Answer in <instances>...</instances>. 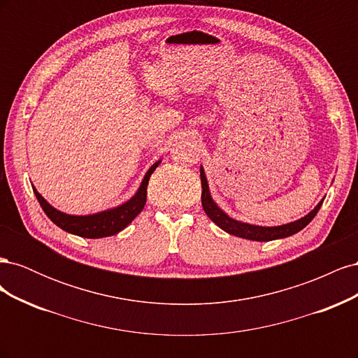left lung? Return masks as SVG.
<instances>
[{"label": "left lung", "mask_w": 358, "mask_h": 358, "mask_svg": "<svg viewBox=\"0 0 358 358\" xmlns=\"http://www.w3.org/2000/svg\"><path fill=\"white\" fill-rule=\"evenodd\" d=\"M200 179H201V204L206 215L209 218L222 229L225 233L242 237V239L248 241H255V242H268V241H276V239H284V237L292 236L299 233L300 230L305 229V227L315 218V215L318 213L321 204L324 199L313 208L308 215L303 216V218L292 221L288 224L282 225H276V227H263V225H254V224H248L237 221L231 216L227 215L218 204H216L210 196L209 191V183L208 179H206L204 170L200 167Z\"/></svg>", "instance_id": "left-lung-1"}]
</instances>
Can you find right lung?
Instances as JSON below:
<instances>
[{
  "label": "right lung",
  "mask_w": 358,
  "mask_h": 358,
  "mask_svg": "<svg viewBox=\"0 0 358 358\" xmlns=\"http://www.w3.org/2000/svg\"><path fill=\"white\" fill-rule=\"evenodd\" d=\"M159 161L154 162L150 169L146 171V175L140 183V187L134 196L127 200L125 203L116 206V208L107 209L99 213H92V215H69L64 213L58 209L53 208L52 204H49L45 199H43L41 194L36 189V187H32L34 189L36 197L41 206V209L45 210V213L49 216V220L57 224L59 229L64 231L86 237V239H101V237L107 236H113L117 234L119 231H122L128 224H131V221L136 218V216L143 210L145 203H146V194H148V182L155 169L159 166Z\"/></svg>",
  "instance_id": "add662e5"
}]
</instances>
